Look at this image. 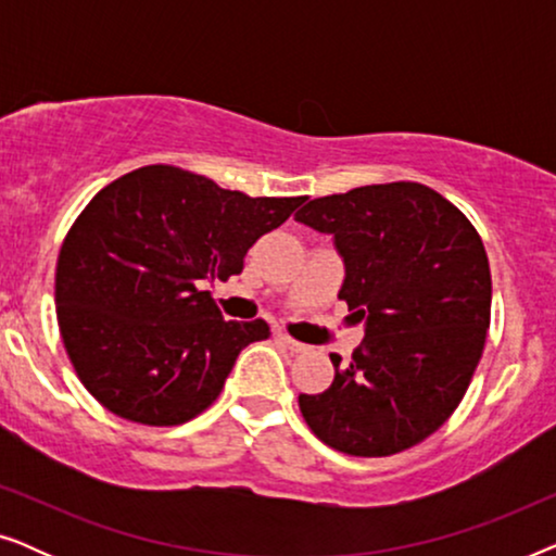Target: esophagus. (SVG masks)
<instances>
[{
  "label": "esophagus",
  "instance_id": "esophagus-1",
  "mask_svg": "<svg viewBox=\"0 0 556 556\" xmlns=\"http://www.w3.org/2000/svg\"><path fill=\"white\" fill-rule=\"evenodd\" d=\"M276 339L280 341V344H283L286 349H288V352H291V354H303V352H306V344H301V341H295V339H291V337H288V333H276Z\"/></svg>",
  "mask_w": 556,
  "mask_h": 556
}]
</instances>
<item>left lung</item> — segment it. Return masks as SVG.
I'll return each instance as SVG.
<instances>
[{"label":"left lung","mask_w":556,"mask_h":556,"mask_svg":"<svg viewBox=\"0 0 556 556\" xmlns=\"http://www.w3.org/2000/svg\"><path fill=\"white\" fill-rule=\"evenodd\" d=\"M295 219L331 235L339 299L364 324L352 362L301 394L308 428L349 455L379 458L432 435L466 394L491 321V270L476 227L417 181L318 197Z\"/></svg>","instance_id":"1"}]
</instances>
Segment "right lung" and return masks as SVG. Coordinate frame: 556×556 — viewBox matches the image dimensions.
Segmentation results:
<instances>
[{
    "label": "right lung",
    "mask_w": 556,
    "mask_h": 556,
    "mask_svg": "<svg viewBox=\"0 0 556 556\" xmlns=\"http://www.w3.org/2000/svg\"><path fill=\"white\" fill-rule=\"evenodd\" d=\"M306 197H248L154 164L101 189L60 248V337L86 390L113 415L181 425L217 400L268 324L225 321L202 291L242 273L248 250Z\"/></svg>",
    "instance_id": "1"
}]
</instances>
